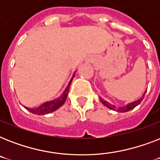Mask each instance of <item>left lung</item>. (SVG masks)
<instances>
[{
  "mask_svg": "<svg viewBox=\"0 0 160 160\" xmlns=\"http://www.w3.org/2000/svg\"><path fill=\"white\" fill-rule=\"evenodd\" d=\"M145 93H146V90H145V92L144 93L143 96H142V97L140 98L139 100H135V101H133L132 103H129V104H128V105H125V106L119 107V108H117V109H116V107L114 106V105H110L109 103H108L107 101H105V100H103L102 98H100V101L102 102L103 105H105L107 108H109V109H112V110H117L118 112H127V111H129V110H131V109H133L134 108H135L137 105H139V104L141 103V101L143 100V99H144V95H145Z\"/></svg>",
  "mask_w": 160,
  "mask_h": 160,
  "instance_id": "8db88e82",
  "label": "left lung"
}]
</instances>
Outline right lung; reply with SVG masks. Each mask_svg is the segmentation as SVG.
Masks as SVG:
<instances>
[{"mask_svg":"<svg viewBox=\"0 0 160 160\" xmlns=\"http://www.w3.org/2000/svg\"><path fill=\"white\" fill-rule=\"evenodd\" d=\"M75 75H73L71 80L68 84V86L66 87V89L65 90V91L63 92V94L61 95V96L58 97L57 99H55L54 100H51V101H47V102L44 103L41 105H40L37 108H28V107H25L27 110H29L31 113H33L35 114H38V115H41V114H49V113H51V112L55 111L57 109H59L60 106H62L65 103V100H66V97L68 95V92H69V90H70V84H71V81H72L73 78H74Z\"/></svg>","mask_w":160,"mask_h":160,"instance_id":"1","label":"right lung"}]
</instances>
